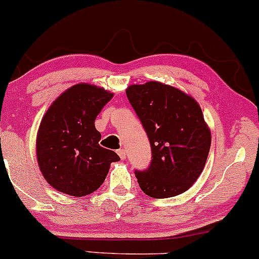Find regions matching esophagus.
Instances as JSON below:
<instances>
[{
  "label": "esophagus",
  "instance_id": "1",
  "mask_svg": "<svg viewBox=\"0 0 259 259\" xmlns=\"http://www.w3.org/2000/svg\"><path fill=\"white\" fill-rule=\"evenodd\" d=\"M117 153H118V156L121 157V159L126 158V151H124L123 148H119L118 151H117Z\"/></svg>",
  "mask_w": 259,
  "mask_h": 259
}]
</instances>
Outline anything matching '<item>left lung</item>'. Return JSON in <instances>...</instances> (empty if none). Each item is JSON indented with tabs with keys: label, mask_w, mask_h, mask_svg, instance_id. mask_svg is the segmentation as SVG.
Segmentation results:
<instances>
[{
	"label": "left lung",
	"mask_w": 259,
	"mask_h": 259,
	"mask_svg": "<svg viewBox=\"0 0 259 259\" xmlns=\"http://www.w3.org/2000/svg\"><path fill=\"white\" fill-rule=\"evenodd\" d=\"M127 98L148 136L151 166L136 170L138 185L153 198L186 192L198 180L210 148V130L201 106L183 91L149 81L131 84Z\"/></svg>",
	"instance_id": "obj_1"
}]
</instances>
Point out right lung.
Returning a JSON list of instances; mask_svg holds the SVG:
<instances>
[{
    "instance_id": "obj_1",
    "label": "right lung",
    "mask_w": 259,
    "mask_h": 259,
    "mask_svg": "<svg viewBox=\"0 0 259 259\" xmlns=\"http://www.w3.org/2000/svg\"><path fill=\"white\" fill-rule=\"evenodd\" d=\"M113 93L90 83H77L61 93L39 123L36 154L50 186L65 194L83 197L105 182L116 152L98 145L95 119Z\"/></svg>"
}]
</instances>
